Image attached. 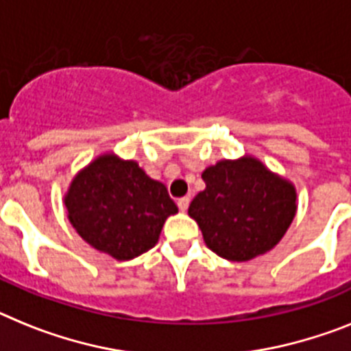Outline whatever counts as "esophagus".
Here are the masks:
<instances>
[{"label":"esophagus","mask_w":351,"mask_h":351,"mask_svg":"<svg viewBox=\"0 0 351 351\" xmlns=\"http://www.w3.org/2000/svg\"><path fill=\"white\" fill-rule=\"evenodd\" d=\"M189 201H191V199H189V197H187V196H184V197H180V199H178V201H176V203H178V208H180V210H182V212H185V210H187V208H189Z\"/></svg>","instance_id":"obj_1"}]
</instances>
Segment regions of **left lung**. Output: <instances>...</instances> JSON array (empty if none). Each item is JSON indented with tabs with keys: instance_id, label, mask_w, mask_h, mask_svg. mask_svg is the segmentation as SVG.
Masks as SVG:
<instances>
[{
	"instance_id": "left-lung-1",
	"label": "left lung",
	"mask_w": 351,
	"mask_h": 351,
	"mask_svg": "<svg viewBox=\"0 0 351 351\" xmlns=\"http://www.w3.org/2000/svg\"><path fill=\"white\" fill-rule=\"evenodd\" d=\"M189 215L206 247L224 260L249 261L281 242L297 213V191L251 155L208 166Z\"/></svg>"
}]
</instances>
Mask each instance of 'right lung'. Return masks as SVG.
<instances>
[{
    "label": "right lung",
    "instance_id": "add662e5",
    "mask_svg": "<svg viewBox=\"0 0 351 351\" xmlns=\"http://www.w3.org/2000/svg\"><path fill=\"white\" fill-rule=\"evenodd\" d=\"M65 206L79 237L118 261L150 251L166 219L178 212L166 185L150 178L136 160L112 152L74 176Z\"/></svg>",
    "mask_w": 351,
    "mask_h": 351
}]
</instances>
